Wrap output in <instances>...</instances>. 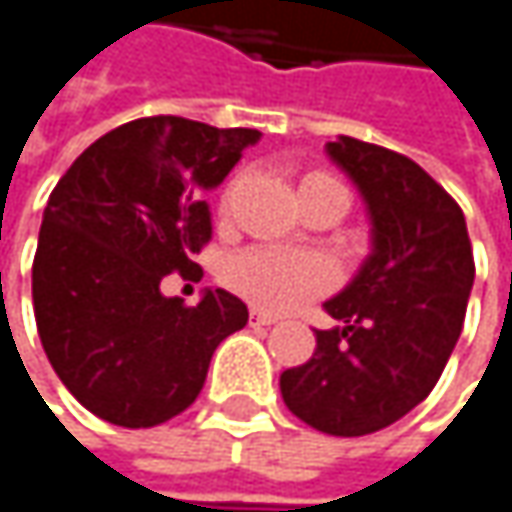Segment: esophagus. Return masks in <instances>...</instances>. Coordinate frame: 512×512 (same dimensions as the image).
Here are the masks:
<instances>
[{"instance_id":"esophagus-1","label":"esophagus","mask_w":512,"mask_h":512,"mask_svg":"<svg viewBox=\"0 0 512 512\" xmlns=\"http://www.w3.org/2000/svg\"><path fill=\"white\" fill-rule=\"evenodd\" d=\"M249 323H252V326H272L275 317L266 314V311H252V314H249Z\"/></svg>"}]
</instances>
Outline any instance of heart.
<instances>
[{"instance_id": "b5f03b06", "label": "heart", "mask_w": 512, "mask_h": 512, "mask_svg": "<svg viewBox=\"0 0 512 512\" xmlns=\"http://www.w3.org/2000/svg\"><path fill=\"white\" fill-rule=\"evenodd\" d=\"M344 186L329 171H308L299 180V195ZM225 281L234 293L252 302L260 311L284 314L296 305L314 299L332 284V269L320 255L284 252V249H249L231 257Z\"/></svg>"}]
</instances>
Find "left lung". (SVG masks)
Masks as SVG:
<instances>
[{"instance_id":"1","label":"left lung","mask_w":512,"mask_h":512,"mask_svg":"<svg viewBox=\"0 0 512 512\" xmlns=\"http://www.w3.org/2000/svg\"><path fill=\"white\" fill-rule=\"evenodd\" d=\"M329 156L373 222V255L323 308L317 350L281 373L287 409L329 436H367L412 412L457 347L474 255L460 204L409 156L341 136Z\"/></svg>"}]
</instances>
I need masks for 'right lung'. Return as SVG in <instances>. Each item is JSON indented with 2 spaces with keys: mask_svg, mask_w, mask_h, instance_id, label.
<instances>
[{
  "mask_svg": "<svg viewBox=\"0 0 512 512\" xmlns=\"http://www.w3.org/2000/svg\"><path fill=\"white\" fill-rule=\"evenodd\" d=\"M257 139L246 127L139 118L85 148L55 183L32 263L35 323L52 370L97 418L139 430L180 415L216 347L249 323L228 290L186 305L159 281L201 278L192 257L213 237L204 192Z\"/></svg>",
  "mask_w": 512,
  "mask_h": 512,
  "instance_id": "obj_1",
  "label": "right lung"
}]
</instances>
